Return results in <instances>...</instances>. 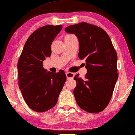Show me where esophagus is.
<instances>
[{
    "mask_svg": "<svg viewBox=\"0 0 135 135\" xmlns=\"http://www.w3.org/2000/svg\"><path fill=\"white\" fill-rule=\"evenodd\" d=\"M66 76H67V79H73L74 78V73L71 72H67L66 73Z\"/></svg>",
    "mask_w": 135,
    "mask_h": 135,
    "instance_id": "1",
    "label": "esophagus"
}]
</instances>
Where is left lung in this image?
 Segmentation results:
<instances>
[{"instance_id": "left-lung-1", "label": "left lung", "mask_w": 135, "mask_h": 135, "mask_svg": "<svg viewBox=\"0 0 135 135\" xmlns=\"http://www.w3.org/2000/svg\"><path fill=\"white\" fill-rule=\"evenodd\" d=\"M65 31L78 38L80 59H85L84 79L75 76L73 91L78 106L89 113H98L108 105L118 78L117 54L110 37L96 26L82 22L66 27Z\"/></svg>"}]
</instances>
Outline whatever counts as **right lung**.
<instances>
[{
    "label": "right lung",
    "mask_w": 135,
    "mask_h": 135,
    "mask_svg": "<svg viewBox=\"0 0 135 135\" xmlns=\"http://www.w3.org/2000/svg\"><path fill=\"white\" fill-rule=\"evenodd\" d=\"M62 28V25H47L33 32L18 61L19 88L27 106L36 112H46L56 105L67 79L63 70L47 72L42 64L50 56L51 45Z\"/></svg>",
    "instance_id": "add662e5"
}]
</instances>
